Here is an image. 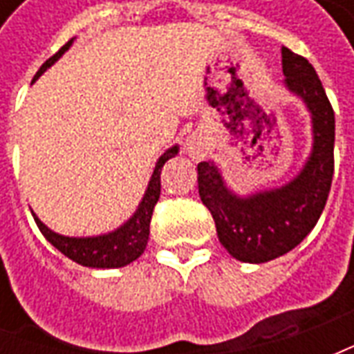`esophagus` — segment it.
I'll list each match as a JSON object with an SVG mask.
<instances>
[{"instance_id": "1", "label": "esophagus", "mask_w": 354, "mask_h": 354, "mask_svg": "<svg viewBox=\"0 0 354 354\" xmlns=\"http://www.w3.org/2000/svg\"><path fill=\"white\" fill-rule=\"evenodd\" d=\"M185 151L192 155L193 159H203V157H207L208 151H210V144H208V140L199 134V132H193L189 138L185 140Z\"/></svg>"}]
</instances>
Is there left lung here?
Instances as JSON below:
<instances>
[{"label":"left lung","instance_id":"obj_1","mask_svg":"<svg viewBox=\"0 0 354 354\" xmlns=\"http://www.w3.org/2000/svg\"><path fill=\"white\" fill-rule=\"evenodd\" d=\"M282 73L313 117V151L297 178L281 189L241 199L223 185L212 162L197 165L201 201L214 218L218 239L235 260L246 263H263L296 248L319 222L334 176V109L319 75L307 58L286 47Z\"/></svg>","mask_w":354,"mask_h":354}]
</instances>
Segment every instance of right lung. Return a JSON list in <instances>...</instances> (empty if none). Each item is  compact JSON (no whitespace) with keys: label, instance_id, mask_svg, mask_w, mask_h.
Here are the masks:
<instances>
[{"label":"right lung","instance_id":"1","mask_svg":"<svg viewBox=\"0 0 354 354\" xmlns=\"http://www.w3.org/2000/svg\"><path fill=\"white\" fill-rule=\"evenodd\" d=\"M73 39L66 43L62 49L58 50L57 55L45 62L39 68V72L35 73L34 81L41 75L49 66L57 62L58 58L64 55V50L72 45ZM178 153V146L170 147L165 153L159 157V161L155 165L153 176L149 180L147 192L144 195V199L140 203L138 210L134 212L129 222L121 225L119 230L111 231L108 235H100V237H87V239H73L58 235L55 231H50L41 220L34 214V220L37 223V227L43 233V237L49 241L50 245L58 248L60 252L64 254L66 258H70L75 263L85 267H96V269H111V267H123L127 263H131L136 258H140L144 250H146L147 239H149V223H151V216H153V208L159 201L161 195V169L165 162L172 159Z\"/></svg>","mask_w":354,"mask_h":354}]
</instances>
